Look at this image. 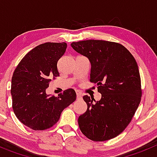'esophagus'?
Here are the masks:
<instances>
[{
    "instance_id": "34e87169",
    "label": "esophagus",
    "mask_w": 157,
    "mask_h": 157,
    "mask_svg": "<svg viewBox=\"0 0 157 157\" xmlns=\"http://www.w3.org/2000/svg\"><path fill=\"white\" fill-rule=\"evenodd\" d=\"M76 95H77V99L79 100V99H82V94L80 92H77V94H76Z\"/></svg>"
}]
</instances>
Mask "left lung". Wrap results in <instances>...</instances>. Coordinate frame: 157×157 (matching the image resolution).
<instances>
[{"mask_svg":"<svg viewBox=\"0 0 157 157\" xmlns=\"http://www.w3.org/2000/svg\"><path fill=\"white\" fill-rule=\"evenodd\" d=\"M71 45L89 59L90 82L97 83L101 94L98 101L87 95L83 97L87 110L78 120L80 130L93 141L112 139L128 126L141 101V78L137 62L119 43L86 40L72 42Z\"/></svg>","mask_w":157,"mask_h":157,"instance_id":"obj_1","label":"left lung"}]
</instances>
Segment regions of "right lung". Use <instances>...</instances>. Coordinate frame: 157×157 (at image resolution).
I'll list each match as a JSON object with an SVG mask.
<instances>
[{
  "label": "right lung",
  "instance_id": "1",
  "mask_svg": "<svg viewBox=\"0 0 157 157\" xmlns=\"http://www.w3.org/2000/svg\"><path fill=\"white\" fill-rule=\"evenodd\" d=\"M65 42L37 45L21 59L12 78V109L18 120L34 130L50 128L61 112L76 100L75 91L68 89L58 97L45 90L51 78L59 76L57 62L64 54Z\"/></svg>",
  "mask_w": 157,
  "mask_h": 157
}]
</instances>
